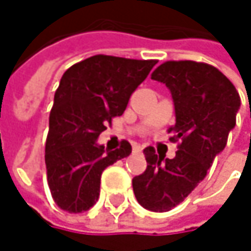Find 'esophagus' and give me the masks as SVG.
<instances>
[{"mask_svg":"<svg viewBox=\"0 0 251 251\" xmlns=\"http://www.w3.org/2000/svg\"><path fill=\"white\" fill-rule=\"evenodd\" d=\"M133 151H135V152H141V151H142V147H141V145H135V147H133Z\"/></svg>","mask_w":251,"mask_h":251,"instance_id":"1","label":"esophagus"}]
</instances>
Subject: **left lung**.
I'll use <instances>...</instances> for the list:
<instances>
[{
	"label": "left lung",
	"mask_w": 251,
	"mask_h": 251,
	"mask_svg": "<svg viewBox=\"0 0 251 251\" xmlns=\"http://www.w3.org/2000/svg\"><path fill=\"white\" fill-rule=\"evenodd\" d=\"M151 78L166 84L172 93L176 125L169 127V133H173L172 142L180 144L172 160L147 147V170L132 178V186L141 206L167 212L205 178L217 154L226 148L240 96L220 70L203 62L167 61Z\"/></svg>",
	"instance_id": "obj_1"
}]
</instances>
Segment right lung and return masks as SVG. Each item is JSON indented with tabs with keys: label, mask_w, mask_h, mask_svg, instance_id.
<instances>
[{
	"label": "right lung",
	"mask_w": 251,
	"mask_h": 251,
	"mask_svg": "<svg viewBox=\"0 0 251 251\" xmlns=\"http://www.w3.org/2000/svg\"><path fill=\"white\" fill-rule=\"evenodd\" d=\"M155 64V59L94 55L62 75L45 147L48 184L61 209L88 211L99 199L103 170L132 152L127 141L110 151L97 138L115 116L124 115L129 97Z\"/></svg>",
	"instance_id": "add662e5"
}]
</instances>
